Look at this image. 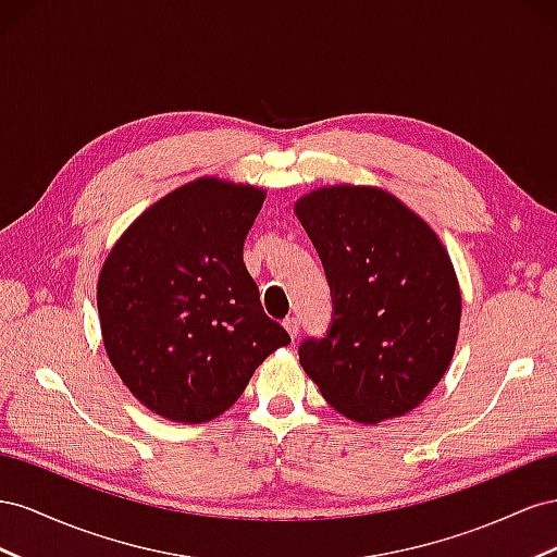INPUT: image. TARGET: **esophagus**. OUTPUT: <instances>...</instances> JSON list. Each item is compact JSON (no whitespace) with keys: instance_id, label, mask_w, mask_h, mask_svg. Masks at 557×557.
<instances>
[{"instance_id":"obj_1","label":"esophagus","mask_w":557,"mask_h":557,"mask_svg":"<svg viewBox=\"0 0 557 557\" xmlns=\"http://www.w3.org/2000/svg\"><path fill=\"white\" fill-rule=\"evenodd\" d=\"M282 324H284V329H287V333H289L292 338H296V336H298V329H300L298 317H287V320H284Z\"/></svg>"}]
</instances>
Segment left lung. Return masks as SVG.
<instances>
[{
  "label": "left lung",
  "mask_w": 557,
  "mask_h": 557,
  "mask_svg": "<svg viewBox=\"0 0 557 557\" xmlns=\"http://www.w3.org/2000/svg\"><path fill=\"white\" fill-rule=\"evenodd\" d=\"M294 212L333 296L324 338L298 361L341 416L377 424L418 408L448 371L462 294L448 249L426 221L377 186L333 184Z\"/></svg>",
  "instance_id": "8db88e82"
}]
</instances>
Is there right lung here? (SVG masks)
<instances>
[{
	"instance_id": "add662e5",
	"label": "right lung",
	"mask_w": 557,
	"mask_h": 557,
	"mask_svg": "<svg viewBox=\"0 0 557 557\" xmlns=\"http://www.w3.org/2000/svg\"><path fill=\"white\" fill-rule=\"evenodd\" d=\"M265 190L198 177L156 200L98 277L107 357L135 399L172 422L226 412L292 338L263 312L243 261Z\"/></svg>"
}]
</instances>
